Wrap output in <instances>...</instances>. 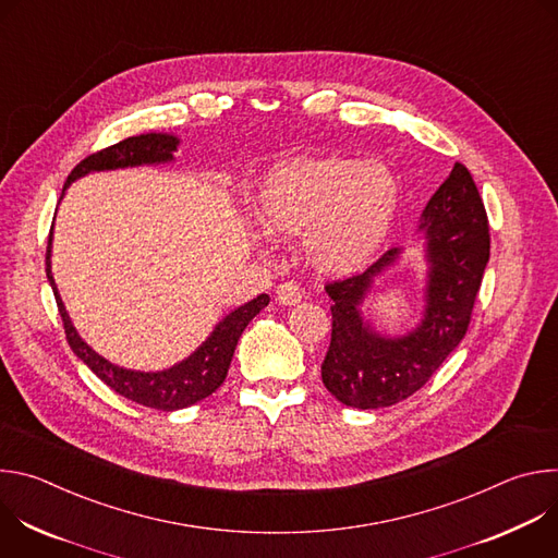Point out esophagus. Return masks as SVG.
Masks as SVG:
<instances>
[{
	"mask_svg": "<svg viewBox=\"0 0 558 558\" xmlns=\"http://www.w3.org/2000/svg\"><path fill=\"white\" fill-rule=\"evenodd\" d=\"M276 300L284 306H291V304H298L302 300V291L295 282H282L276 287Z\"/></svg>",
	"mask_w": 558,
	"mask_h": 558,
	"instance_id": "esophagus-1",
	"label": "esophagus"
}]
</instances>
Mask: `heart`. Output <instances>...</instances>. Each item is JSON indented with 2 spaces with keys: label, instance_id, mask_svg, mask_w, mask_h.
<instances>
[{
  "label": "heart",
  "instance_id": "b5f03b06",
  "mask_svg": "<svg viewBox=\"0 0 558 558\" xmlns=\"http://www.w3.org/2000/svg\"><path fill=\"white\" fill-rule=\"evenodd\" d=\"M400 209V183L384 163L302 156L267 172L256 216L280 238L304 235L311 267L347 276L381 247Z\"/></svg>",
  "mask_w": 558,
  "mask_h": 558
}]
</instances>
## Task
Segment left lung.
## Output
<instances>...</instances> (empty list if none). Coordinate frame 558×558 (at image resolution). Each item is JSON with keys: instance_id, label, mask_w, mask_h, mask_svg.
<instances>
[{"instance_id": "1", "label": "left lung", "mask_w": 558, "mask_h": 558, "mask_svg": "<svg viewBox=\"0 0 558 558\" xmlns=\"http://www.w3.org/2000/svg\"><path fill=\"white\" fill-rule=\"evenodd\" d=\"M426 291L422 323L404 336H384L362 315L373 282L404 247L388 250L364 274L327 284L333 331L323 381L338 402L371 411L392 407L420 390L463 340L476 291L490 258L488 216L465 166L450 177L422 211Z\"/></svg>"}]
</instances>
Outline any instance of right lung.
<instances>
[{
    "label": "right lung",
    "instance_id": "right-lung-1",
    "mask_svg": "<svg viewBox=\"0 0 558 558\" xmlns=\"http://www.w3.org/2000/svg\"><path fill=\"white\" fill-rule=\"evenodd\" d=\"M179 136L174 134H163V132H149V134H138L130 136L117 145H110L97 154H90L78 163L65 185L74 183L76 179H82L90 172H106V170H123V168H138V166H161V163H172L174 161V151L179 147ZM61 192V196H63ZM50 250H52V229L48 235V250H46V276L48 282L54 291V300L59 306V315L63 320L65 329V340L74 355L82 360L101 381H106L114 392L128 397V400L156 409V411H179L187 409L205 397H209L227 377L233 351L238 340H241L245 327L254 320V317L269 304V295L260 293L258 298L245 302L243 306L233 308L227 313L222 320L214 327L209 338L183 362L163 368V371H132L117 366L101 357L97 351H93L82 336L76 333L72 327L70 315L63 306V300L57 291L52 269H50Z\"/></svg>",
    "mask_w": 558,
    "mask_h": 558
}]
</instances>
